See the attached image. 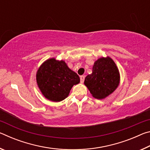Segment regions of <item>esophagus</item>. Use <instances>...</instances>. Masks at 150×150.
<instances>
[{
  "label": "esophagus",
  "mask_w": 150,
  "mask_h": 150,
  "mask_svg": "<svg viewBox=\"0 0 150 150\" xmlns=\"http://www.w3.org/2000/svg\"><path fill=\"white\" fill-rule=\"evenodd\" d=\"M85 76L84 75H82V76H81L80 77V81H81V83H83V82H84V81H85Z\"/></svg>",
  "instance_id": "34e87169"
}]
</instances>
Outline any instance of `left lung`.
Returning <instances> with one entry per match:
<instances>
[{
  "mask_svg": "<svg viewBox=\"0 0 150 150\" xmlns=\"http://www.w3.org/2000/svg\"><path fill=\"white\" fill-rule=\"evenodd\" d=\"M120 82L117 66L110 57H101L94 63L93 73L85 77L87 86L93 97L103 99L112 93Z\"/></svg>",
  "mask_w": 150,
  "mask_h": 150,
  "instance_id": "8db88e82",
  "label": "left lung"
}]
</instances>
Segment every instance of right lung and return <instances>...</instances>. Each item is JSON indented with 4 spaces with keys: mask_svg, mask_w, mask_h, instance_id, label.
I'll list each match as a JSON object with an SVG mask.
<instances>
[{
    "mask_svg": "<svg viewBox=\"0 0 150 150\" xmlns=\"http://www.w3.org/2000/svg\"><path fill=\"white\" fill-rule=\"evenodd\" d=\"M38 87L45 98L54 102L64 100L80 78L64 61L51 58L42 63L36 73Z\"/></svg>",
    "mask_w": 150,
    "mask_h": 150,
    "instance_id": "right-lung-1",
    "label": "right lung"
}]
</instances>
